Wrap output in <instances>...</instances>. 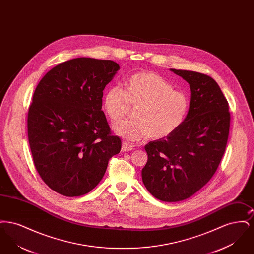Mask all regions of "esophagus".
<instances>
[{
  "label": "esophagus",
  "mask_w": 254,
  "mask_h": 254,
  "mask_svg": "<svg viewBox=\"0 0 254 254\" xmlns=\"http://www.w3.org/2000/svg\"><path fill=\"white\" fill-rule=\"evenodd\" d=\"M132 145L127 144V142L122 143V151H129V150H132Z\"/></svg>",
  "instance_id": "obj_1"
}]
</instances>
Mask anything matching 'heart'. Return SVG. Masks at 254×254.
<instances>
[{
	"label": "heart",
	"mask_w": 254,
	"mask_h": 254,
	"mask_svg": "<svg viewBox=\"0 0 254 254\" xmlns=\"http://www.w3.org/2000/svg\"><path fill=\"white\" fill-rule=\"evenodd\" d=\"M130 107L136 108L133 112L135 119L116 125L114 131L129 141L148 136L152 140H160L181 127L188 115L190 102L161 75L140 72L127 80L125 91L119 86H112L103 100L104 110L114 124L128 115Z\"/></svg>",
	"instance_id": "obj_1"
}]
</instances>
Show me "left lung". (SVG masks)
Instances as JSON below:
<instances>
[{
    "instance_id": "left-lung-1",
    "label": "left lung",
    "mask_w": 254,
    "mask_h": 254,
    "mask_svg": "<svg viewBox=\"0 0 254 254\" xmlns=\"http://www.w3.org/2000/svg\"><path fill=\"white\" fill-rule=\"evenodd\" d=\"M170 70L190 86V109L175 132L145 145L148 159L142 179L155 198L179 202L196 193L217 170L229 139L230 114L227 99L211 77Z\"/></svg>"
}]
</instances>
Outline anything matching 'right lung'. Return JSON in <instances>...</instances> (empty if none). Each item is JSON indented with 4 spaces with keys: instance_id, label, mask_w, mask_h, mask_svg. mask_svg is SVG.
<instances>
[{
    "instance_id": "1",
    "label": "right lung",
    "mask_w": 254,
    "mask_h": 254,
    "mask_svg": "<svg viewBox=\"0 0 254 254\" xmlns=\"http://www.w3.org/2000/svg\"><path fill=\"white\" fill-rule=\"evenodd\" d=\"M117 63L76 58L61 63L37 85L27 114V135L37 171L67 197L91 191L109 159L121 150L102 110L103 90Z\"/></svg>"
}]
</instances>
